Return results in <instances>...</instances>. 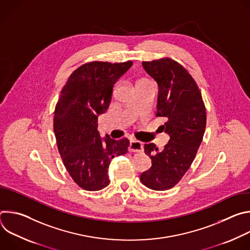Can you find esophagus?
I'll return each instance as SVG.
<instances>
[{
	"mask_svg": "<svg viewBox=\"0 0 250 250\" xmlns=\"http://www.w3.org/2000/svg\"><path fill=\"white\" fill-rule=\"evenodd\" d=\"M128 150L130 152H141L144 150V146H142L141 142L131 139L129 142V146H128Z\"/></svg>",
	"mask_w": 250,
	"mask_h": 250,
	"instance_id": "34e87169",
	"label": "esophagus"
}]
</instances>
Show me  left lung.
<instances>
[{"label":"left lung","mask_w":250,"mask_h":250,"mask_svg":"<svg viewBox=\"0 0 250 250\" xmlns=\"http://www.w3.org/2000/svg\"><path fill=\"white\" fill-rule=\"evenodd\" d=\"M142 66L158 85L156 116L167 121L161 126L170 139L163 149L152 142L145 145L152 165L141 173L140 181L165 191L182 179L196 157L206 129V108L195 80L178 62L161 58Z\"/></svg>","instance_id":"left-lung-1"}]
</instances>
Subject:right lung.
Returning <instances> with one entry per match:
<instances>
[{
  "mask_svg": "<svg viewBox=\"0 0 250 250\" xmlns=\"http://www.w3.org/2000/svg\"><path fill=\"white\" fill-rule=\"evenodd\" d=\"M131 66L132 61L86 63L61 91L53 118L57 147L69 175L84 190L108 186L111 160L127 152L128 139L100 136L98 117L108 110L114 85Z\"/></svg>",
  "mask_w": 250,
  "mask_h": 250,
  "instance_id": "1",
  "label": "right lung"
}]
</instances>
